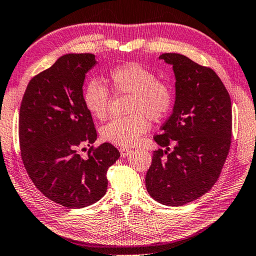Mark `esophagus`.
<instances>
[{"label": "esophagus", "instance_id": "esophagus-1", "mask_svg": "<svg viewBox=\"0 0 256 256\" xmlns=\"http://www.w3.org/2000/svg\"><path fill=\"white\" fill-rule=\"evenodd\" d=\"M130 152H132V150H130V148H126V147H121L120 148L121 157H123V158H126L130 154Z\"/></svg>", "mask_w": 256, "mask_h": 256}]
</instances>
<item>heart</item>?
<instances>
[{
	"label": "heart",
	"instance_id": "1",
	"mask_svg": "<svg viewBox=\"0 0 256 256\" xmlns=\"http://www.w3.org/2000/svg\"><path fill=\"white\" fill-rule=\"evenodd\" d=\"M106 84L118 94H130L128 112L130 116L116 118L100 130L104 140L128 147L138 142L150 128V121H159L167 116L172 104V92L157 75L136 62H128L112 68ZM110 92L98 82L87 85L84 104L94 118L104 121L109 116Z\"/></svg>",
	"mask_w": 256,
	"mask_h": 256
}]
</instances>
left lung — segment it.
I'll return each instance as SVG.
<instances>
[{
    "label": "left lung",
    "instance_id": "obj_1",
    "mask_svg": "<svg viewBox=\"0 0 256 256\" xmlns=\"http://www.w3.org/2000/svg\"><path fill=\"white\" fill-rule=\"evenodd\" d=\"M176 75L174 112L154 140L166 150L152 154L146 174L152 198L182 206L207 193L220 176L232 135V110L224 82L210 68L179 53H164ZM174 142V150L168 152Z\"/></svg>",
    "mask_w": 256,
    "mask_h": 256
}]
</instances>
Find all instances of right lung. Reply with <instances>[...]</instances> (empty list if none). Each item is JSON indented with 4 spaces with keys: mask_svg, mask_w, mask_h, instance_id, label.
<instances>
[{
    "mask_svg": "<svg viewBox=\"0 0 256 256\" xmlns=\"http://www.w3.org/2000/svg\"><path fill=\"white\" fill-rule=\"evenodd\" d=\"M92 53H70L32 77L20 104V156L27 174L46 198L68 208L96 203L106 192V171L120 152L97 140L82 85L96 65ZM90 146L87 158L79 150Z\"/></svg>",
    "mask_w": 256,
    "mask_h": 256,
    "instance_id": "add662e5",
    "label": "right lung"
}]
</instances>
